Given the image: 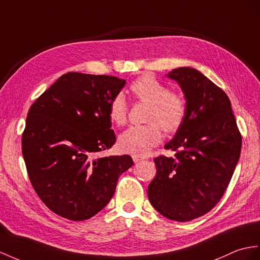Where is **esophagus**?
<instances>
[{
	"label": "esophagus",
	"instance_id": "esophagus-1",
	"mask_svg": "<svg viewBox=\"0 0 260 260\" xmlns=\"http://www.w3.org/2000/svg\"><path fill=\"white\" fill-rule=\"evenodd\" d=\"M132 159H134L135 162H140L141 160L147 159V157H145L144 155H137V154H134V155H132Z\"/></svg>",
	"mask_w": 260,
	"mask_h": 260
}]
</instances>
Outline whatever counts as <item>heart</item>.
Returning <instances> with one entry per match:
<instances>
[{
  "instance_id": "heart-1",
  "label": "heart",
  "mask_w": 260,
  "mask_h": 260,
  "mask_svg": "<svg viewBox=\"0 0 260 260\" xmlns=\"http://www.w3.org/2000/svg\"><path fill=\"white\" fill-rule=\"evenodd\" d=\"M134 97L149 104L147 124L132 125L119 137L120 148L132 154H145L159 144L163 130L175 134L184 124L188 111L186 97L179 91H170L167 85L151 75H143L130 85ZM109 119L121 126L128 120V106L121 93L116 94L109 104Z\"/></svg>"
}]
</instances>
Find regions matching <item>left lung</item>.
<instances>
[{
    "instance_id": "1",
    "label": "left lung",
    "mask_w": 260,
    "mask_h": 260,
    "mask_svg": "<svg viewBox=\"0 0 260 260\" xmlns=\"http://www.w3.org/2000/svg\"><path fill=\"white\" fill-rule=\"evenodd\" d=\"M168 77L187 99L184 124L164 145L173 157L154 159L156 175L148 187L152 206L164 217L188 221L210 212L224 195L242 149V135L230 98L201 72L175 68Z\"/></svg>"
}]
</instances>
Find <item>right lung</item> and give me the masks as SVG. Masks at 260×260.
I'll use <instances>...</instances> for the list:
<instances>
[{
  "instance_id": "obj_1",
  "label": "right lung",
  "mask_w": 260,
  "mask_h": 260,
  "mask_svg": "<svg viewBox=\"0 0 260 260\" xmlns=\"http://www.w3.org/2000/svg\"><path fill=\"white\" fill-rule=\"evenodd\" d=\"M124 79L67 73L35 100L22 135L31 186L50 211L71 220L92 217L109 203L130 155L96 157L116 142L108 115Z\"/></svg>"
}]
</instances>
